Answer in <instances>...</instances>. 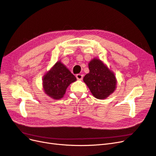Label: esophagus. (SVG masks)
I'll return each instance as SVG.
<instances>
[{"instance_id":"obj_1","label":"esophagus","mask_w":156,"mask_h":156,"mask_svg":"<svg viewBox=\"0 0 156 156\" xmlns=\"http://www.w3.org/2000/svg\"><path fill=\"white\" fill-rule=\"evenodd\" d=\"M76 77L78 80H82L83 77V74H77V75H76Z\"/></svg>"}]
</instances>
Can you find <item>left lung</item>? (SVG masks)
Listing matches in <instances>:
<instances>
[{
	"label": "left lung",
	"instance_id": "8db88e82",
	"mask_svg": "<svg viewBox=\"0 0 156 156\" xmlns=\"http://www.w3.org/2000/svg\"><path fill=\"white\" fill-rule=\"evenodd\" d=\"M90 72L83 78V81L92 95L99 100H104L115 91L117 80L114 72L98 58L88 63Z\"/></svg>",
	"mask_w": 156,
	"mask_h": 156
}]
</instances>
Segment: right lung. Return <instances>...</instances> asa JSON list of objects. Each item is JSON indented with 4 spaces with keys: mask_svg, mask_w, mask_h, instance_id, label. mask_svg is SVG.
<instances>
[{
    "mask_svg": "<svg viewBox=\"0 0 156 156\" xmlns=\"http://www.w3.org/2000/svg\"><path fill=\"white\" fill-rule=\"evenodd\" d=\"M75 77L60 60L44 75L42 86L44 92L53 100L62 98L71 83L76 81Z\"/></svg>",
    "mask_w": 156,
    "mask_h": 156,
    "instance_id": "right-lung-1",
    "label": "right lung"
}]
</instances>
